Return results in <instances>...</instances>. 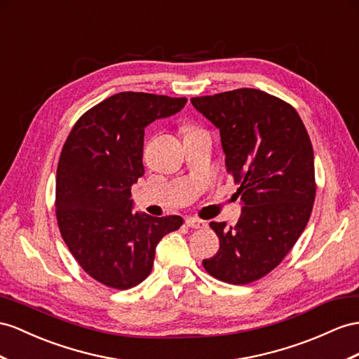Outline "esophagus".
<instances>
[{"mask_svg": "<svg viewBox=\"0 0 359 359\" xmlns=\"http://www.w3.org/2000/svg\"><path fill=\"white\" fill-rule=\"evenodd\" d=\"M185 222H187V226L192 227V229H203L208 226L206 222H203V219H198L196 217H188Z\"/></svg>", "mask_w": 359, "mask_h": 359, "instance_id": "obj_1", "label": "esophagus"}]
</instances>
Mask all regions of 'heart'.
Here are the masks:
<instances>
[{
    "label": "heart",
    "mask_w": 359,
    "mask_h": 359,
    "mask_svg": "<svg viewBox=\"0 0 359 359\" xmlns=\"http://www.w3.org/2000/svg\"><path fill=\"white\" fill-rule=\"evenodd\" d=\"M185 130H187V133H188V132H194V130H196V128H192V127H187V128H185Z\"/></svg>",
    "instance_id": "heart-1"
}]
</instances>
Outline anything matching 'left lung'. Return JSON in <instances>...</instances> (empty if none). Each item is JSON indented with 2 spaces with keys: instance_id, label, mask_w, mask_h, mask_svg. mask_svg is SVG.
<instances>
[{
  "instance_id": "left-lung-1",
  "label": "left lung",
  "mask_w": 359,
  "mask_h": 359,
  "mask_svg": "<svg viewBox=\"0 0 359 359\" xmlns=\"http://www.w3.org/2000/svg\"><path fill=\"white\" fill-rule=\"evenodd\" d=\"M222 136L226 170L240 185L235 226L210 223L219 249L203 259L214 278L245 285L278 267L305 231L316 200L314 150L291 104L259 89L194 97Z\"/></svg>"
}]
</instances>
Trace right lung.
I'll use <instances>...</instances> for the list:
<instances>
[{"mask_svg": "<svg viewBox=\"0 0 359 359\" xmlns=\"http://www.w3.org/2000/svg\"><path fill=\"white\" fill-rule=\"evenodd\" d=\"M187 101L119 92L81 115L63 145L56 179L60 235L80 267L106 287L141 283L156 245L183 224L179 215L133 212L130 188L144 176V128Z\"/></svg>", "mask_w": 359, "mask_h": 359, "instance_id": "1", "label": "right lung"}]
</instances>
